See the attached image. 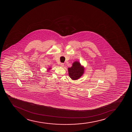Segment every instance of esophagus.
<instances>
[{"label": "esophagus", "instance_id": "esophagus-1", "mask_svg": "<svg viewBox=\"0 0 132 132\" xmlns=\"http://www.w3.org/2000/svg\"><path fill=\"white\" fill-rule=\"evenodd\" d=\"M60 66L61 67H64V64L63 63H61L60 64Z\"/></svg>", "mask_w": 132, "mask_h": 132}]
</instances>
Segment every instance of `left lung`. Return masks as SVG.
I'll list each match as a JSON object with an SVG mask.
<instances>
[{
  "label": "left lung",
  "instance_id": "8db88e82",
  "mask_svg": "<svg viewBox=\"0 0 132 132\" xmlns=\"http://www.w3.org/2000/svg\"><path fill=\"white\" fill-rule=\"evenodd\" d=\"M69 75L73 80H76L80 78L84 73V67L81 65L79 62L75 61L73 63L72 66L68 68Z\"/></svg>",
  "mask_w": 132,
  "mask_h": 132
}]
</instances>
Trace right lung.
Instances as JSON below:
<instances>
[{
  "mask_svg": "<svg viewBox=\"0 0 132 132\" xmlns=\"http://www.w3.org/2000/svg\"><path fill=\"white\" fill-rule=\"evenodd\" d=\"M51 69V68H48V70H50V69Z\"/></svg>",
  "mask_w": 132,
  "mask_h": 132,
  "instance_id": "right-lung-1",
  "label": "right lung"
}]
</instances>
